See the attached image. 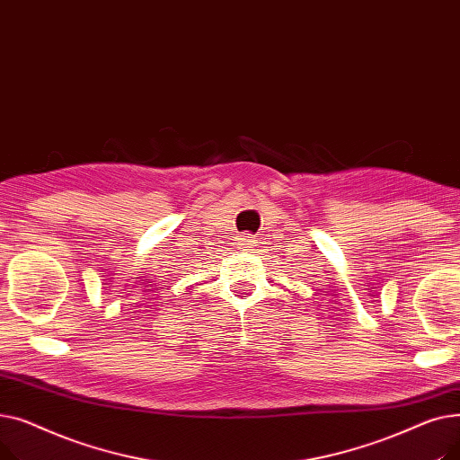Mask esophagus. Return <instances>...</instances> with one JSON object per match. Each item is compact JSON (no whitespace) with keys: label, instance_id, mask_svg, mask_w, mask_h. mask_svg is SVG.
Segmentation results:
<instances>
[{"label":"esophagus","instance_id":"34e87169","mask_svg":"<svg viewBox=\"0 0 460 460\" xmlns=\"http://www.w3.org/2000/svg\"><path fill=\"white\" fill-rule=\"evenodd\" d=\"M257 243H255V236L253 234H248V233H244V234H240V238H238V246L243 248V250H246V248H253Z\"/></svg>","mask_w":460,"mask_h":460}]
</instances>
